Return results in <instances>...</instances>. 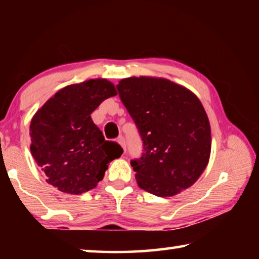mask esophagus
<instances>
[{
  "label": "esophagus",
  "instance_id": "34e87169",
  "mask_svg": "<svg viewBox=\"0 0 259 259\" xmlns=\"http://www.w3.org/2000/svg\"><path fill=\"white\" fill-rule=\"evenodd\" d=\"M117 143L120 144L122 150H123V153H125V140L123 137H119V139H117Z\"/></svg>",
  "mask_w": 259,
  "mask_h": 259
}]
</instances>
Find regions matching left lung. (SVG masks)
<instances>
[{"mask_svg":"<svg viewBox=\"0 0 259 259\" xmlns=\"http://www.w3.org/2000/svg\"><path fill=\"white\" fill-rule=\"evenodd\" d=\"M144 144L131 161L136 181L156 196H174L198 181L211 151V129L200 99L168 78L131 76L116 85Z\"/></svg>","mask_w":259,"mask_h":259,"instance_id":"left-lung-1","label":"left lung"}]
</instances>
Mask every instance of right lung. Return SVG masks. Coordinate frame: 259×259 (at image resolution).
Listing matches in <instances>:
<instances>
[{"label": "right lung", "mask_w": 259, "mask_h": 259, "mask_svg": "<svg viewBox=\"0 0 259 259\" xmlns=\"http://www.w3.org/2000/svg\"><path fill=\"white\" fill-rule=\"evenodd\" d=\"M116 95L111 81L91 78L60 89L34 114L30 153L48 184L67 194H82L97 186L109 162L121 156V146L106 142L90 116Z\"/></svg>", "instance_id": "1"}]
</instances>
